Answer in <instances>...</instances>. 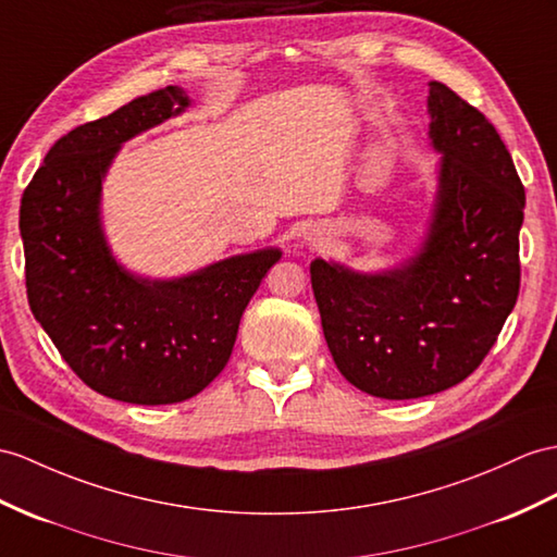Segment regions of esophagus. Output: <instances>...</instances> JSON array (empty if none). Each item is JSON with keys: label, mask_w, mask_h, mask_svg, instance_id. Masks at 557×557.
Segmentation results:
<instances>
[{"label": "esophagus", "mask_w": 557, "mask_h": 557, "mask_svg": "<svg viewBox=\"0 0 557 557\" xmlns=\"http://www.w3.org/2000/svg\"><path fill=\"white\" fill-rule=\"evenodd\" d=\"M321 240H323V234L319 232V228H311V232L307 234V243H309V246H319Z\"/></svg>", "instance_id": "esophagus-1"}]
</instances>
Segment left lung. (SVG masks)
Returning a JSON list of instances; mask_svg holds the SVG:
<instances>
[{"instance_id":"1","label":"left lung","mask_w":557,"mask_h":557,"mask_svg":"<svg viewBox=\"0 0 557 557\" xmlns=\"http://www.w3.org/2000/svg\"><path fill=\"white\" fill-rule=\"evenodd\" d=\"M440 184L425 240L397 269L311 262L325 343L347 381L381 399L449 389L490 355L520 293L524 186L478 108L430 83Z\"/></svg>"}]
</instances>
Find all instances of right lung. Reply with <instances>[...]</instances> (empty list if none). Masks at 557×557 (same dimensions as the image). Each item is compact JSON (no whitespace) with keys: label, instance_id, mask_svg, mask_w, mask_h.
Instances as JSON below:
<instances>
[{"label":"right lung","instance_id":"1","mask_svg":"<svg viewBox=\"0 0 557 557\" xmlns=\"http://www.w3.org/2000/svg\"><path fill=\"white\" fill-rule=\"evenodd\" d=\"M191 106L146 94L67 132L21 198L25 288L35 319L79 381L117 401L196 397L222 373L238 323L278 248L226 257L182 278L134 276L108 248L101 184L120 146Z\"/></svg>","mask_w":557,"mask_h":557}]
</instances>
